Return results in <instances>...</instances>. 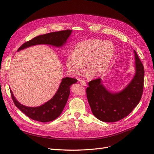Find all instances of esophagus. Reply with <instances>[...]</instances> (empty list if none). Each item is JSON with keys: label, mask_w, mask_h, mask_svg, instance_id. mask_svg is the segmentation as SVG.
Here are the masks:
<instances>
[{"label": "esophagus", "mask_w": 154, "mask_h": 154, "mask_svg": "<svg viewBox=\"0 0 154 154\" xmlns=\"http://www.w3.org/2000/svg\"><path fill=\"white\" fill-rule=\"evenodd\" d=\"M80 84L82 85H83V86H87V83L85 81H83V80H81L80 81Z\"/></svg>", "instance_id": "34e87169"}]
</instances>
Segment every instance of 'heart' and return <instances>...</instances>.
<instances>
[{"mask_svg":"<svg viewBox=\"0 0 154 154\" xmlns=\"http://www.w3.org/2000/svg\"><path fill=\"white\" fill-rule=\"evenodd\" d=\"M115 54L114 45L110 42L92 39L82 42L74 48L73 54L66 58L68 72L78 76L84 71L91 78L100 77L107 71Z\"/></svg>","mask_w":154,"mask_h":154,"instance_id":"heart-1","label":"heart"}]
</instances>
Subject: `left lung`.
Masks as SVG:
<instances>
[{"instance_id":"1","label":"left lung","mask_w":154,"mask_h":154,"mask_svg":"<svg viewBox=\"0 0 154 154\" xmlns=\"http://www.w3.org/2000/svg\"><path fill=\"white\" fill-rule=\"evenodd\" d=\"M136 74L129 84L119 92L109 91L100 78L88 82L87 97L92 114L103 122H116L127 116L140 101L143 92L144 70L134 50Z\"/></svg>"}]
</instances>
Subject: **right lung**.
Segmentation results:
<instances>
[{
	"label": "right lung",
	"mask_w": 154,
	"mask_h": 154,
	"mask_svg": "<svg viewBox=\"0 0 154 154\" xmlns=\"http://www.w3.org/2000/svg\"><path fill=\"white\" fill-rule=\"evenodd\" d=\"M72 30H64L52 32L48 34L39 35L23 44L18 48V51L35 45L48 44L62 47L67 42V40L71 35ZM78 82L76 79L66 77L63 78L57 92L54 96L44 105L36 107H29L22 105L18 102L13 94L12 100L17 108L29 118L40 122H49L57 119L61 114L66 106L70 94V87Z\"/></svg>",
	"instance_id": "add662e5"
}]
</instances>
